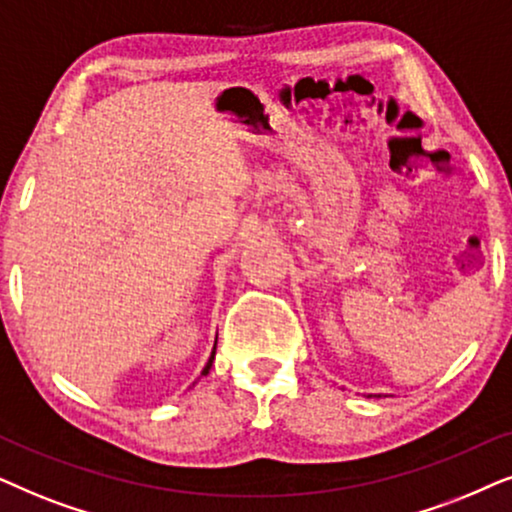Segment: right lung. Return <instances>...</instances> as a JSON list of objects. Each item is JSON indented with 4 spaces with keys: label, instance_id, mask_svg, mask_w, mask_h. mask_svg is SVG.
<instances>
[{
    "label": "right lung",
    "instance_id": "add662e5",
    "mask_svg": "<svg viewBox=\"0 0 512 512\" xmlns=\"http://www.w3.org/2000/svg\"><path fill=\"white\" fill-rule=\"evenodd\" d=\"M213 360H215V351H213V356L208 358V363H206V367H203V372H201V374H208L210 367H213Z\"/></svg>",
    "mask_w": 512,
    "mask_h": 512
}]
</instances>
